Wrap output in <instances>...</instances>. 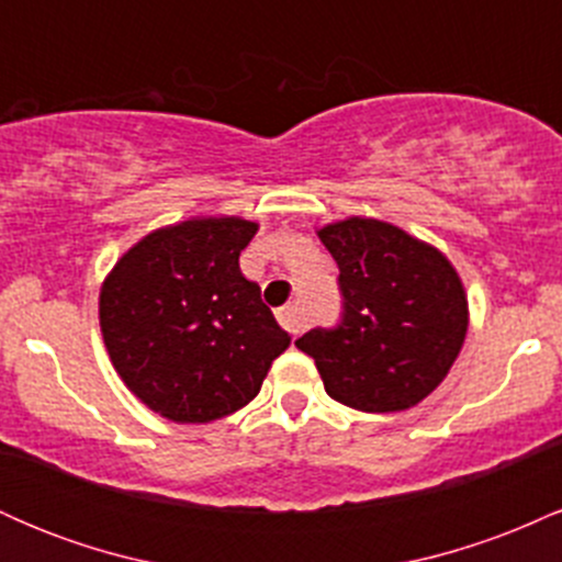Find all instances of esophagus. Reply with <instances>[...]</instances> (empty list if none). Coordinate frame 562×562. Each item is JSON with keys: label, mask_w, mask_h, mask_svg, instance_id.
Wrapping results in <instances>:
<instances>
[{"label": "esophagus", "mask_w": 562, "mask_h": 562, "mask_svg": "<svg viewBox=\"0 0 562 562\" xmlns=\"http://www.w3.org/2000/svg\"><path fill=\"white\" fill-rule=\"evenodd\" d=\"M277 319H280V325L285 327L288 333H293V335L303 327L301 312H299V306H295V303H288V306H282L280 312H277Z\"/></svg>", "instance_id": "obj_1"}]
</instances>
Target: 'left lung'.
I'll return each mask as SVG.
<instances>
[{
    "mask_svg": "<svg viewBox=\"0 0 562 562\" xmlns=\"http://www.w3.org/2000/svg\"><path fill=\"white\" fill-rule=\"evenodd\" d=\"M338 263L344 319L295 346L314 359L327 396L359 412H404L449 375L468 335V295L441 250L380 218L317 229Z\"/></svg>",
    "mask_w": 562,
    "mask_h": 562,
    "instance_id": "1",
    "label": "left lung"
}]
</instances>
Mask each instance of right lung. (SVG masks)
Instances as JSON below:
<instances>
[{
	"label": "right lung",
	"mask_w": 562,
	"mask_h": 562,
	"mask_svg": "<svg viewBox=\"0 0 562 562\" xmlns=\"http://www.w3.org/2000/svg\"><path fill=\"white\" fill-rule=\"evenodd\" d=\"M259 224L192 216L153 229L100 288V330L126 389L171 423H214L261 391L290 346L240 272Z\"/></svg>",
	"instance_id": "1"
}]
</instances>
